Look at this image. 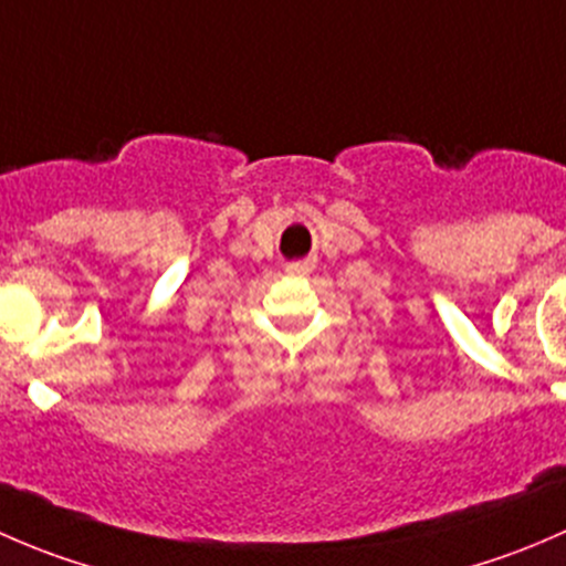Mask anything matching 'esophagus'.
<instances>
[{"mask_svg": "<svg viewBox=\"0 0 566 566\" xmlns=\"http://www.w3.org/2000/svg\"><path fill=\"white\" fill-rule=\"evenodd\" d=\"M284 271L293 273V276H306V273L312 271V260H295V262H287V265H284Z\"/></svg>", "mask_w": 566, "mask_h": 566, "instance_id": "obj_1", "label": "esophagus"}]
</instances>
